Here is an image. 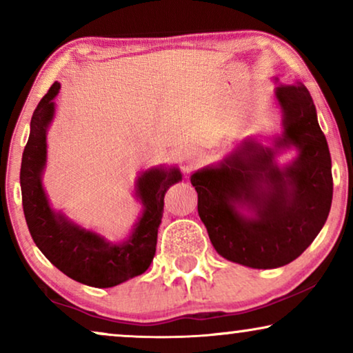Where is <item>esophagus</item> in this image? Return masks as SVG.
<instances>
[{
  "label": "esophagus",
  "instance_id": "esophagus-1",
  "mask_svg": "<svg viewBox=\"0 0 353 353\" xmlns=\"http://www.w3.org/2000/svg\"><path fill=\"white\" fill-rule=\"evenodd\" d=\"M194 159H196V154L192 149H188V148H183L180 149V152H178V162H180V165L183 168H190L192 163H194Z\"/></svg>",
  "mask_w": 353,
  "mask_h": 353
}]
</instances>
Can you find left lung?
<instances>
[{"mask_svg": "<svg viewBox=\"0 0 353 353\" xmlns=\"http://www.w3.org/2000/svg\"><path fill=\"white\" fill-rule=\"evenodd\" d=\"M274 81L283 132L272 146L245 138L223 161L191 175L216 252L259 270L296 260L326 223L332 201L330 148L312 96L301 81ZM288 148H296V157L279 166L276 156Z\"/></svg>", "mask_w": 353, "mask_h": 353, "instance_id": "left-lung-1", "label": "left lung"}]
</instances>
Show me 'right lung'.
Instances as JSON below:
<instances>
[{"instance_id": "right-lung-1", "label": "right lung", "mask_w": 353, "mask_h": 353, "mask_svg": "<svg viewBox=\"0 0 353 353\" xmlns=\"http://www.w3.org/2000/svg\"><path fill=\"white\" fill-rule=\"evenodd\" d=\"M61 83L54 81L32 115L30 134L22 154L21 190L28 231L37 248L57 270L81 284L112 288L143 274L156 255L157 230L162 221L163 197L168 188L181 181L176 167H152L134 181V196L143 212L132 233L120 243L86 230L62 212L52 210L43 188L46 168L48 128L54 119Z\"/></svg>"}]
</instances>
